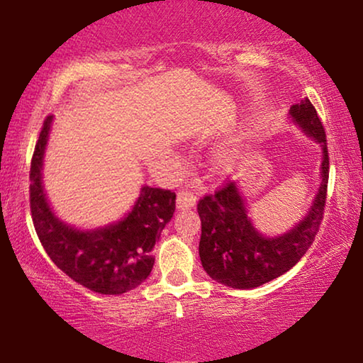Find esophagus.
I'll use <instances>...</instances> for the list:
<instances>
[{
	"label": "esophagus",
	"instance_id": "1",
	"mask_svg": "<svg viewBox=\"0 0 363 363\" xmlns=\"http://www.w3.org/2000/svg\"><path fill=\"white\" fill-rule=\"evenodd\" d=\"M196 203V195L190 190H181L177 192L176 196V206L177 210H189V208H194Z\"/></svg>",
	"mask_w": 363,
	"mask_h": 363
}]
</instances>
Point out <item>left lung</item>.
<instances>
[{
	"mask_svg": "<svg viewBox=\"0 0 363 363\" xmlns=\"http://www.w3.org/2000/svg\"><path fill=\"white\" fill-rule=\"evenodd\" d=\"M288 118L320 145V184L309 211L290 230L269 237L256 229L248 216L247 200L237 182L199 201L201 266L213 280L238 290L261 286L288 272L314 242L323 218L328 184L327 136L314 106L304 97L291 106Z\"/></svg>",
	"mask_w": 363,
	"mask_h": 363,
	"instance_id": "1",
	"label": "left lung"
}]
</instances>
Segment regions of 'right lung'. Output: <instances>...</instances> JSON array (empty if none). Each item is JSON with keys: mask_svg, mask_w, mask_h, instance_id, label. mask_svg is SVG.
I'll return each mask as SVG.
<instances>
[{"mask_svg": "<svg viewBox=\"0 0 363 363\" xmlns=\"http://www.w3.org/2000/svg\"><path fill=\"white\" fill-rule=\"evenodd\" d=\"M54 116L43 123L30 168V210L43 248L51 261L77 284L101 294H123L149 277L152 251L174 214L176 194L144 186L136 203L115 223L78 229L56 216L49 205L43 164Z\"/></svg>", "mask_w": 363, "mask_h": 363, "instance_id": "1", "label": "right lung"}]
</instances>
